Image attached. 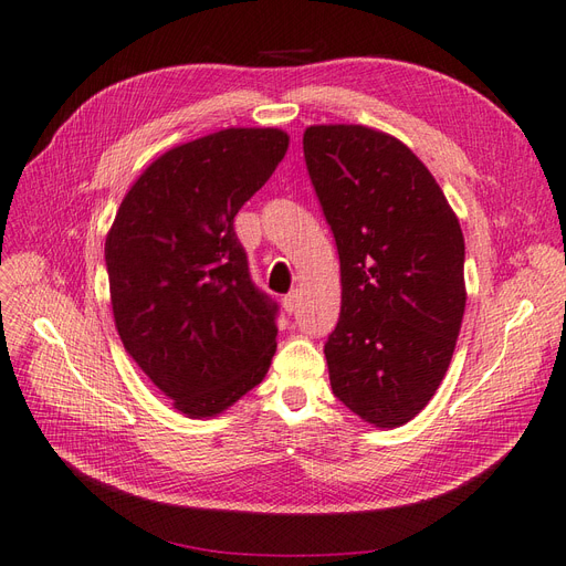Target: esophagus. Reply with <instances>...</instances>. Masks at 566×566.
<instances>
[{
	"instance_id": "1",
	"label": "esophagus",
	"mask_w": 566,
	"mask_h": 566,
	"mask_svg": "<svg viewBox=\"0 0 566 566\" xmlns=\"http://www.w3.org/2000/svg\"><path fill=\"white\" fill-rule=\"evenodd\" d=\"M297 306H300V295H297V290H292L290 295L283 297V308L287 311V314H295Z\"/></svg>"
}]
</instances>
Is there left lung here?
Instances as JSON below:
<instances>
[{"label": "left lung", "instance_id": "8db88e82", "mask_svg": "<svg viewBox=\"0 0 566 566\" xmlns=\"http://www.w3.org/2000/svg\"><path fill=\"white\" fill-rule=\"evenodd\" d=\"M304 159L342 271L325 342L333 394L377 428L415 419L450 367L465 308L463 233L440 185L398 138L308 126Z\"/></svg>", "mask_w": 566, "mask_h": 566}]
</instances>
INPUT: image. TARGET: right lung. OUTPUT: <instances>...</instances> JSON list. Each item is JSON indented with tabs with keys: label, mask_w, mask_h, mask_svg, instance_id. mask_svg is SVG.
I'll return each mask as SVG.
<instances>
[{
	"label": "right lung",
	"mask_w": 566,
	"mask_h": 566,
	"mask_svg": "<svg viewBox=\"0 0 566 566\" xmlns=\"http://www.w3.org/2000/svg\"><path fill=\"white\" fill-rule=\"evenodd\" d=\"M290 145L281 128H224L168 149L128 189L105 241L124 348L191 419L224 412L276 354V314L233 231Z\"/></svg>",
	"instance_id": "1"
}]
</instances>
